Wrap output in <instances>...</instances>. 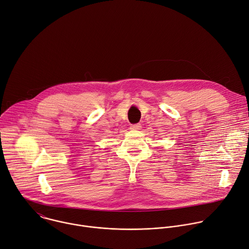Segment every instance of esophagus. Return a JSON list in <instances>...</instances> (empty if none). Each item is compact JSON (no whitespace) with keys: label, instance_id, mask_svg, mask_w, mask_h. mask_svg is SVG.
<instances>
[{"label":"esophagus","instance_id":"34e87169","mask_svg":"<svg viewBox=\"0 0 249 249\" xmlns=\"http://www.w3.org/2000/svg\"><path fill=\"white\" fill-rule=\"evenodd\" d=\"M142 128V125L140 123L138 124H134L131 126V130H140Z\"/></svg>","mask_w":249,"mask_h":249}]
</instances>
